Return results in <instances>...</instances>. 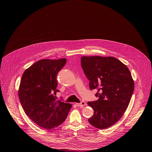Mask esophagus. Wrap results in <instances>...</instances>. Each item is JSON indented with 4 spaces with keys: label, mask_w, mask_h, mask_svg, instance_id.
Instances as JSON below:
<instances>
[{
    "label": "esophagus",
    "mask_w": 152,
    "mask_h": 152,
    "mask_svg": "<svg viewBox=\"0 0 152 152\" xmlns=\"http://www.w3.org/2000/svg\"><path fill=\"white\" fill-rule=\"evenodd\" d=\"M85 102H84V101H82V102H81L80 103H76V106H79V107H82L83 106H85Z\"/></svg>",
    "instance_id": "34e87169"
}]
</instances>
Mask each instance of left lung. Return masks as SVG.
<instances>
[{"mask_svg": "<svg viewBox=\"0 0 152 152\" xmlns=\"http://www.w3.org/2000/svg\"><path fill=\"white\" fill-rule=\"evenodd\" d=\"M81 67L90 80L91 90L97 89V100L88 102L94 110L88 119L93 126L104 129L122 117L131 99L134 82L129 69L112 56H82Z\"/></svg>", "mask_w": 152, "mask_h": 152, "instance_id": "1", "label": "left lung"}]
</instances>
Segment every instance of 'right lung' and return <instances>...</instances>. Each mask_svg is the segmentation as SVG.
<instances>
[{
	"label": "right lung",
	"mask_w": 152,
	"mask_h": 152,
	"mask_svg": "<svg viewBox=\"0 0 152 152\" xmlns=\"http://www.w3.org/2000/svg\"><path fill=\"white\" fill-rule=\"evenodd\" d=\"M67 59H41L26 69L21 77L19 100L26 114L43 129L61 124L72 107L70 103L56 100V76Z\"/></svg>",
	"instance_id": "obj_1"
}]
</instances>
